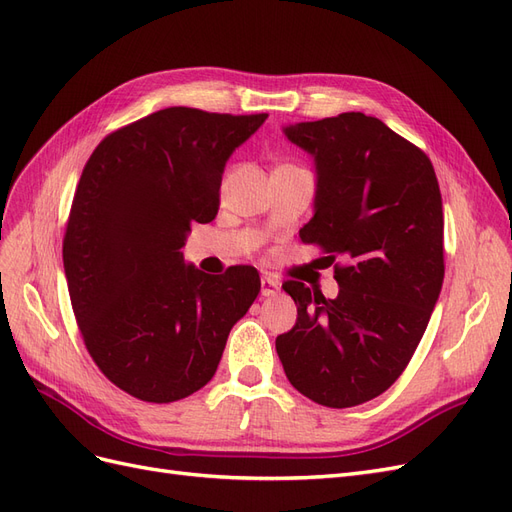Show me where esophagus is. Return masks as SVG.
<instances>
[{"mask_svg":"<svg viewBox=\"0 0 512 512\" xmlns=\"http://www.w3.org/2000/svg\"><path fill=\"white\" fill-rule=\"evenodd\" d=\"M277 290H280V282L273 280V277H269V275L260 277V294H262V297H273Z\"/></svg>","mask_w":512,"mask_h":512,"instance_id":"1","label":"esophagus"}]
</instances>
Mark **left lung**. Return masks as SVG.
<instances>
[{"instance_id": "1", "label": "left lung", "mask_w": 512, "mask_h": 512, "mask_svg": "<svg viewBox=\"0 0 512 512\" xmlns=\"http://www.w3.org/2000/svg\"><path fill=\"white\" fill-rule=\"evenodd\" d=\"M318 170L314 218L299 237L335 265L339 294L288 280L297 324L277 335L290 384L320 406L352 408L401 376L444 280V213L425 151L376 117L342 113L284 128Z\"/></svg>"}]
</instances>
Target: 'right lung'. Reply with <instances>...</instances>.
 Wrapping results in <instances>:
<instances>
[{"instance_id":"1","label":"right lung","mask_w":512,"mask_h":512,"mask_svg":"<svg viewBox=\"0 0 512 512\" xmlns=\"http://www.w3.org/2000/svg\"><path fill=\"white\" fill-rule=\"evenodd\" d=\"M267 117L170 106L104 136L83 168L64 235L70 301L91 359L136 399L203 389L258 297L254 267L207 275L181 247L215 218L226 160Z\"/></svg>"}]
</instances>
